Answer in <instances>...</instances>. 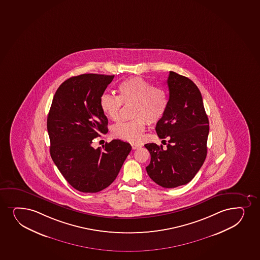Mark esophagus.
Wrapping results in <instances>:
<instances>
[{"label":"esophagus","instance_id":"esophagus-1","mask_svg":"<svg viewBox=\"0 0 260 260\" xmlns=\"http://www.w3.org/2000/svg\"><path fill=\"white\" fill-rule=\"evenodd\" d=\"M132 146L133 150H137V149H138V148L142 147V145H141V144H132Z\"/></svg>","mask_w":260,"mask_h":260}]
</instances>
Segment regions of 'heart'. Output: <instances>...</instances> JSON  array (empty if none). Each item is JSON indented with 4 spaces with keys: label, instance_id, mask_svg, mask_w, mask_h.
I'll return each instance as SVG.
<instances>
[{
    "label": "heart",
    "instance_id": "heart-1",
    "mask_svg": "<svg viewBox=\"0 0 260 260\" xmlns=\"http://www.w3.org/2000/svg\"><path fill=\"white\" fill-rule=\"evenodd\" d=\"M118 95L104 94L100 98V108L109 119L116 120L122 104L131 105L132 117L128 122H119L111 128L113 137L128 142H138L144 136L146 120L156 123L165 116L169 105L167 92L142 77H131L122 81L117 88Z\"/></svg>",
    "mask_w": 260,
    "mask_h": 260
}]
</instances>
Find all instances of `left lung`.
Wrapping results in <instances>:
<instances>
[{"mask_svg": "<svg viewBox=\"0 0 260 260\" xmlns=\"http://www.w3.org/2000/svg\"><path fill=\"white\" fill-rule=\"evenodd\" d=\"M169 105L156 123L159 138L168 144H147L150 153L147 173L164 188H175L193 179L207 155L209 120L199 88L188 77L170 71Z\"/></svg>", "mask_w": 260, "mask_h": 260, "instance_id": "left-lung-1", "label": "left lung"}]
</instances>
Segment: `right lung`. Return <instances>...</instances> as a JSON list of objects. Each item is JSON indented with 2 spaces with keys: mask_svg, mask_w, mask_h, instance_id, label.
Listing matches in <instances>:
<instances>
[{
  "mask_svg": "<svg viewBox=\"0 0 260 260\" xmlns=\"http://www.w3.org/2000/svg\"><path fill=\"white\" fill-rule=\"evenodd\" d=\"M115 76L83 74L59 86L49 110L47 128L50 156L68 183L82 192L95 193L113 183L131 144L114 139L94 149L93 140L108 132L100 98Z\"/></svg>",
  "mask_w": 260,
  "mask_h": 260,
  "instance_id": "add662e5",
  "label": "right lung"
}]
</instances>
